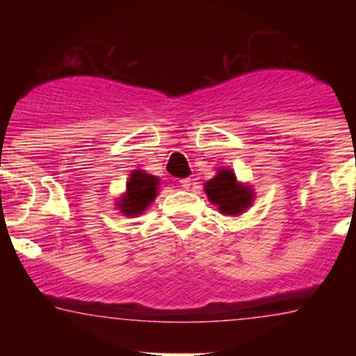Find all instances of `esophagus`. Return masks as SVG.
Here are the masks:
<instances>
[{"label": "esophagus", "instance_id": "obj_1", "mask_svg": "<svg viewBox=\"0 0 356 356\" xmlns=\"http://www.w3.org/2000/svg\"><path fill=\"white\" fill-rule=\"evenodd\" d=\"M180 185L184 188H191V185H193V178H181Z\"/></svg>", "mask_w": 356, "mask_h": 356}]
</instances>
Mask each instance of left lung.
<instances>
[{"mask_svg":"<svg viewBox=\"0 0 356 356\" xmlns=\"http://www.w3.org/2000/svg\"><path fill=\"white\" fill-rule=\"evenodd\" d=\"M205 193L210 203L217 205L225 216H238L253 203V188L238 184L235 172L228 168L219 169L212 180L207 181Z\"/></svg>","mask_w":356,"mask_h":356,"instance_id":"obj_1","label":"left lung"}]
</instances>
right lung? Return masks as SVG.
Returning a JSON list of instances; mask_svg holds the SVG:
<instances>
[{"label":"right lung","instance_id":"add662e5","mask_svg":"<svg viewBox=\"0 0 356 356\" xmlns=\"http://www.w3.org/2000/svg\"><path fill=\"white\" fill-rule=\"evenodd\" d=\"M160 178L147 172L135 169L127 181V193L118 201V207L122 216H140L147 207L153 203L159 193Z\"/></svg>","mask_w":356,"mask_h":356}]
</instances>
